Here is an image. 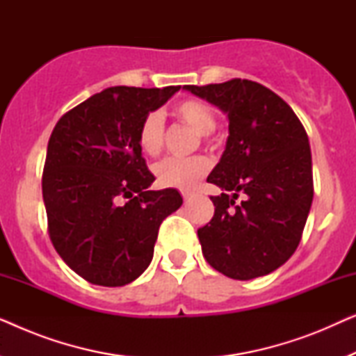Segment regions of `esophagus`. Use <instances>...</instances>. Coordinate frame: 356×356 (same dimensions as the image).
I'll return each instance as SVG.
<instances>
[{"mask_svg": "<svg viewBox=\"0 0 356 356\" xmlns=\"http://www.w3.org/2000/svg\"><path fill=\"white\" fill-rule=\"evenodd\" d=\"M191 197H193V193H188V191L183 193V199H184V201H186V202H188Z\"/></svg>", "mask_w": 356, "mask_h": 356, "instance_id": "1", "label": "esophagus"}]
</instances>
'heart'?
<instances>
[{"instance_id":"obj_1","label":"heart","mask_w":356,"mask_h":356,"mask_svg":"<svg viewBox=\"0 0 356 356\" xmlns=\"http://www.w3.org/2000/svg\"><path fill=\"white\" fill-rule=\"evenodd\" d=\"M173 116L179 123L186 124L206 143H211V133L217 126V116L207 104L201 100L188 99L175 105ZM138 143L143 152L155 157L162 152L165 144V123L159 111H150L143 118L138 129ZM211 170V162L204 155H194L191 159H163L155 163L154 177L163 188H177L183 191L196 188L197 183Z\"/></svg>"}]
</instances>
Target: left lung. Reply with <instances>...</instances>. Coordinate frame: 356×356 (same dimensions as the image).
<instances>
[{"mask_svg": "<svg viewBox=\"0 0 356 356\" xmlns=\"http://www.w3.org/2000/svg\"><path fill=\"white\" fill-rule=\"evenodd\" d=\"M184 89L228 116L225 150L207 178L223 193L211 197L216 212L197 230L202 254L230 279L270 274L298 248L313 202L308 134L290 105L257 82Z\"/></svg>", "mask_w": 356, "mask_h": 356, "instance_id": "8db88e82", "label": "left lung"}]
</instances>
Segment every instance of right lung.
<instances>
[{
	"instance_id": "add662e5",
	"label": "right lung",
	"mask_w": 356,
	"mask_h": 356,
	"mask_svg": "<svg viewBox=\"0 0 356 356\" xmlns=\"http://www.w3.org/2000/svg\"><path fill=\"white\" fill-rule=\"evenodd\" d=\"M179 86H116L67 111L48 140L42 193L61 259L94 285L123 286L147 269L160 223L179 209L177 189L150 191L138 143L143 118Z\"/></svg>"
}]
</instances>
